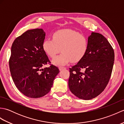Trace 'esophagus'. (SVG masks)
<instances>
[{
  "mask_svg": "<svg viewBox=\"0 0 124 124\" xmlns=\"http://www.w3.org/2000/svg\"><path fill=\"white\" fill-rule=\"evenodd\" d=\"M65 69H66V68H65V67H59V69H60V70H62Z\"/></svg>",
  "mask_w": 124,
  "mask_h": 124,
  "instance_id": "34e87169",
  "label": "esophagus"
}]
</instances>
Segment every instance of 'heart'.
<instances>
[{"label":"heart","mask_w":124,"mask_h":124,"mask_svg":"<svg viewBox=\"0 0 124 124\" xmlns=\"http://www.w3.org/2000/svg\"><path fill=\"white\" fill-rule=\"evenodd\" d=\"M53 39H46L43 43V48L49 57H54L61 51L62 53L54 58L52 63L62 66L69 63L79 61L85 56L88 48V40L86 37L71 29L56 31Z\"/></svg>","instance_id":"obj_1"}]
</instances>
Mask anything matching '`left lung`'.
Here are the masks:
<instances>
[{
	"label": "left lung",
	"instance_id": "obj_1",
	"mask_svg": "<svg viewBox=\"0 0 124 124\" xmlns=\"http://www.w3.org/2000/svg\"><path fill=\"white\" fill-rule=\"evenodd\" d=\"M114 49L101 34L92 32L85 56L70 68L68 85L78 98L88 100L104 91L111 77L114 63ZM83 69L84 72L80 71Z\"/></svg>",
	"mask_w": 124,
	"mask_h": 124
}]
</instances>
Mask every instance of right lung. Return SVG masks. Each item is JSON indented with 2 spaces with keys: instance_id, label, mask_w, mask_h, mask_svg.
<instances>
[{
  "instance_id": "obj_1",
  "label": "right lung",
  "mask_w": 124,
  "mask_h": 124,
  "mask_svg": "<svg viewBox=\"0 0 124 124\" xmlns=\"http://www.w3.org/2000/svg\"><path fill=\"white\" fill-rule=\"evenodd\" d=\"M46 33L42 29L25 31L13 42L9 65L16 87L24 95L39 98L49 92L58 68L52 64L43 48Z\"/></svg>"
}]
</instances>
